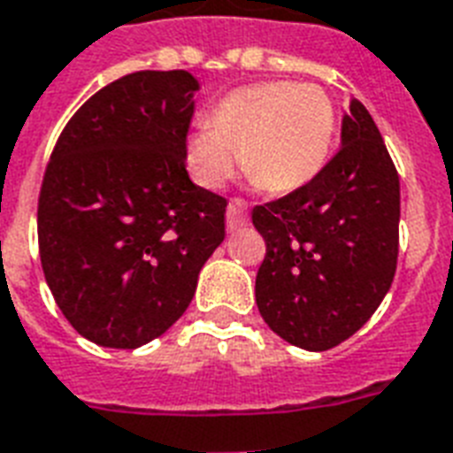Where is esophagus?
Segmentation results:
<instances>
[{
	"instance_id": "obj_1",
	"label": "esophagus",
	"mask_w": 453,
	"mask_h": 453,
	"mask_svg": "<svg viewBox=\"0 0 453 453\" xmlns=\"http://www.w3.org/2000/svg\"><path fill=\"white\" fill-rule=\"evenodd\" d=\"M248 224V205L243 198H234L226 208V229L236 231Z\"/></svg>"
}]
</instances>
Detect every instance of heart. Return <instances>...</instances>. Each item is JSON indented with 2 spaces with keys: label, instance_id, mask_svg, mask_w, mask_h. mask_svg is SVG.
Returning <instances> with one entry per match:
<instances>
[{
  "label": "heart",
  "instance_id": "obj_1",
  "mask_svg": "<svg viewBox=\"0 0 453 453\" xmlns=\"http://www.w3.org/2000/svg\"><path fill=\"white\" fill-rule=\"evenodd\" d=\"M335 108L314 84L238 87L210 113L208 129L188 136L187 165L205 188H222L238 170L272 194L304 187L326 163Z\"/></svg>",
  "mask_w": 453,
  "mask_h": 453
}]
</instances>
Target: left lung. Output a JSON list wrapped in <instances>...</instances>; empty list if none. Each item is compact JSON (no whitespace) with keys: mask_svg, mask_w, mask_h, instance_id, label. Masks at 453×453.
<instances>
[{"mask_svg":"<svg viewBox=\"0 0 453 453\" xmlns=\"http://www.w3.org/2000/svg\"><path fill=\"white\" fill-rule=\"evenodd\" d=\"M252 224L266 243L255 300L276 335L324 352L369 321L397 269L399 174L361 101L338 153L304 187L255 205Z\"/></svg>","mask_w":453,"mask_h":453,"instance_id":"1","label":"left lung"}]
</instances>
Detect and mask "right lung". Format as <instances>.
<instances>
[{
  "label": "right lung",
  "instance_id": "add662e5",
  "mask_svg": "<svg viewBox=\"0 0 453 453\" xmlns=\"http://www.w3.org/2000/svg\"><path fill=\"white\" fill-rule=\"evenodd\" d=\"M196 89L187 70L106 84L63 127L42 179L44 279L70 326L101 347L163 335L224 241L226 198L187 172Z\"/></svg>",
  "mask_w": 453,
  "mask_h": 453
}]
</instances>
